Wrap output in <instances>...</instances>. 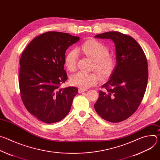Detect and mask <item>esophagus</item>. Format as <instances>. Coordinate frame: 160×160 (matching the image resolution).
Returning a JSON list of instances; mask_svg holds the SVG:
<instances>
[{"instance_id": "34e87169", "label": "esophagus", "mask_w": 160, "mask_h": 160, "mask_svg": "<svg viewBox=\"0 0 160 160\" xmlns=\"http://www.w3.org/2000/svg\"><path fill=\"white\" fill-rule=\"evenodd\" d=\"M86 90H85V89H83V88H78V92H79V93H82V92H85V91H86Z\"/></svg>"}]
</instances>
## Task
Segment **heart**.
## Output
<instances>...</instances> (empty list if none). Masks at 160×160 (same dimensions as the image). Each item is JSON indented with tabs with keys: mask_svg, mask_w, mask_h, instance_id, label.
<instances>
[{
	"mask_svg": "<svg viewBox=\"0 0 160 160\" xmlns=\"http://www.w3.org/2000/svg\"><path fill=\"white\" fill-rule=\"evenodd\" d=\"M79 50L85 55L94 61V69L102 77H108L115 68L116 63L114 58L108 55V48L101 42L89 40L81 45ZM78 52L77 49L68 52L65 58V64L68 70L73 72L76 70ZM99 75L96 73H85L79 72L70 78L72 85L86 89L98 82Z\"/></svg>",
	"mask_w": 160,
	"mask_h": 160,
	"instance_id": "1",
	"label": "heart"
}]
</instances>
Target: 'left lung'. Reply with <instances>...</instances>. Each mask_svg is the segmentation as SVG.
Returning a JSON list of instances; mask_svg holds the SVG:
<instances>
[{
    "instance_id": "left-lung-1",
    "label": "left lung",
    "mask_w": 160,
    "mask_h": 160,
    "mask_svg": "<svg viewBox=\"0 0 160 160\" xmlns=\"http://www.w3.org/2000/svg\"><path fill=\"white\" fill-rule=\"evenodd\" d=\"M115 43L116 66L110 78L102 86L94 109L104 120L122 122L138 109L148 79V62L140 45L132 37L118 32H108L94 37Z\"/></svg>"
}]
</instances>
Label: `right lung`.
Here are the masks:
<instances>
[{
  "label": "right lung",
  "instance_id": "1",
  "mask_svg": "<svg viewBox=\"0 0 160 160\" xmlns=\"http://www.w3.org/2000/svg\"><path fill=\"white\" fill-rule=\"evenodd\" d=\"M79 40L67 33L48 32L35 37L21 54V99L28 112L44 123L65 118L78 94L77 87L61 85L68 78L64 70L66 51Z\"/></svg>",
  "mask_w": 160,
  "mask_h": 160
}]
</instances>
